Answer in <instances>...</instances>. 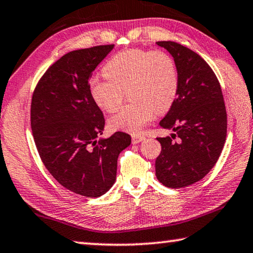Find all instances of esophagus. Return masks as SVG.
I'll list each match as a JSON object with an SVG mask.
<instances>
[{"label": "esophagus", "mask_w": 253, "mask_h": 253, "mask_svg": "<svg viewBox=\"0 0 253 253\" xmlns=\"http://www.w3.org/2000/svg\"><path fill=\"white\" fill-rule=\"evenodd\" d=\"M143 140H145V136L144 135H141V134H135L132 136V143H140L142 142Z\"/></svg>", "instance_id": "1"}]
</instances>
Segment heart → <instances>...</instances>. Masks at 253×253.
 Segmentation results:
<instances>
[{"label": "heart", "mask_w": 253, "mask_h": 253, "mask_svg": "<svg viewBox=\"0 0 253 253\" xmlns=\"http://www.w3.org/2000/svg\"><path fill=\"white\" fill-rule=\"evenodd\" d=\"M106 79L90 82L93 101L105 112L118 111L126 92L130 102L110 119L111 129L139 132L154 112L165 113L178 94L179 74L175 62L162 50L130 48L111 57L103 68Z\"/></svg>", "instance_id": "1"}]
</instances>
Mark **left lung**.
<instances>
[{
    "label": "left lung",
    "mask_w": 253,
    "mask_h": 253,
    "mask_svg": "<svg viewBox=\"0 0 253 253\" xmlns=\"http://www.w3.org/2000/svg\"><path fill=\"white\" fill-rule=\"evenodd\" d=\"M157 44L173 57L179 90L160 121L162 129L173 133L157 138L162 150L156 175L168 188H184L205 178L218 161L227 136V111L218 79L200 55L176 42Z\"/></svg>",
    "instance_id": "obj_1"
}]
</instances>
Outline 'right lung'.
<instances>
[{
	"label": "right lung",
	"instance_id": "right-lung-1",
	"mask_svg": "<svg viewBox=\"0 0 253 253\" xmlns=\"http://www.w3.org/2000/svg\"><path fill=\"white\" fill-rule=\"evenodd\" d=\"M113 46L66 53L40 79L31 103V127L44 166L61 185L87 198L112 188L119 154L131 143L124 132L97 140L105 121L88 82Z\"/></svg>",
	"mask_w": 253,
	"mask_h": 253
}]
</instances>
